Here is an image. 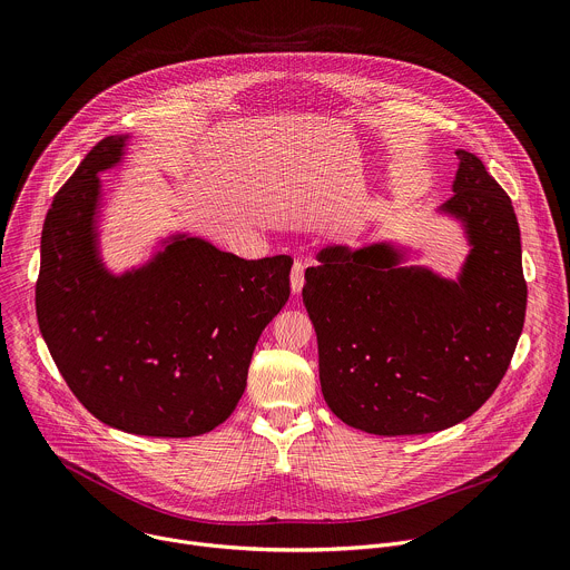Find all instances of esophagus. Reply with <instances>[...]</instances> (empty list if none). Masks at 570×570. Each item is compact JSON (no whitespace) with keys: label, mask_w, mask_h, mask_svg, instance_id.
Returning a JSON list of instances; mask_svg holds the SVG:
<instances>
[{"label":"esophagus","mask_w":570,"mask_h":570,"mask_svg":"<svg viewBox=\"0 0 570 570\" xmlns=\"http://www.w3.org/2000/svg\"><path fill=\"white\" fill-rule=\"evenodd\" d=\"M302 286H304V264L295 262L291 268V288L297 295L302 291Z\"/></svg>","instance_id":"34e87169"}]
</instances>
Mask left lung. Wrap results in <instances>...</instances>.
<instances>
[{
	"label": "left lung",
	"mask_w": 570,
	"mask_h": 570,
	"mask_svg": "<svg viewBox=\"0 0 570 570\" xmlns=\"http://www.w3.org/2000/svg\"><path fill=\"white\" fill-rule=\"evenodd\" d=\"M458 159L455 194L442 205L471 243L458 284L396 268L387 246L327 248L304 273L322 394L354 429L444 431L494 394L514 356L528 302L519 220L480 157Z\"/></svg>",
	"instance_id": "left-lung-1"
}]
</instances>
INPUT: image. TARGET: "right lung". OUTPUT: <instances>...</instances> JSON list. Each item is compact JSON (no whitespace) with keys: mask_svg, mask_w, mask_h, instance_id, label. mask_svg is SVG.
<instances>
[{"mask_svg":"<svg viewBox=\"0 0 570 570\" xmlns=\"http://www.w3.org/2000/svg\"><path fill=\"white\" fill-rule=\"evenodd\" d=\"M101 139L58 189L40 243L36 313L73 396L104 424L194 438L223 424L246 390L255 345L291 295L286 255L257 262L178 238L150 266L110 277L95 255Z\"/></svg>","mask_w":570,"mask_h":570,"instance_id":"obj_1","label":"right lung"}]
</instances>
